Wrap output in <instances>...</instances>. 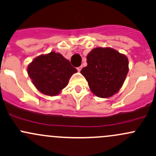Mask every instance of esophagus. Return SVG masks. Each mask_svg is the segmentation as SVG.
<instances>
[{
    "label": "esophagus",
    "mask_w": 156,
    "mask_h": 156,
    "mask_svg": "<svg viewBox=\"0 0 156 156\" xmlns=\"http://www.w3.org/2000/svg\"><path fill=\"white\" fill-rule=\"evenodd\" d=\"M81 69H82V66H78V68H77V70H78V72H80L81 70Z\"/></svg>",
    "instance_id": "esophagus-1"
}]
</instances>
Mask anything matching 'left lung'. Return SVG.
<instances>
[{
  "mask_svg": "<svg viewBox=\"0 0 156 156\" xmlns=\"http://www.w3.org/2000/svg\"><path fill=\"white\" fill-rule=\"evenodd\" d=\"M87 66L81 73L90 90L100 98H108L122 87L129 72L126 55L111 48H96L87 56Z\"/></svg>",
  "mask_w": 156,
  "mask_h": 156,
  "instance_id": "left-lung-1",
  "label": "left lung"
}]
</instances>
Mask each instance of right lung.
I'll list each match as a JSON object with an SVG mask.
<instances>
[{"mask_svg":"<svg viewBox=\"0 0 156 156\" xmlns=\"http://www.w3.org/2000/svg\"><path fill=\"white\" fill-rule=\"evenodd\" d=\"M77 69L59 53L51 51L36 57L27 66V73L37 89L47 96H57L68 84Z\"/></svg>","mask_w":156,"mask_h":156,"instance_id":"obj_1","label":"right lung"}]
</instances>
